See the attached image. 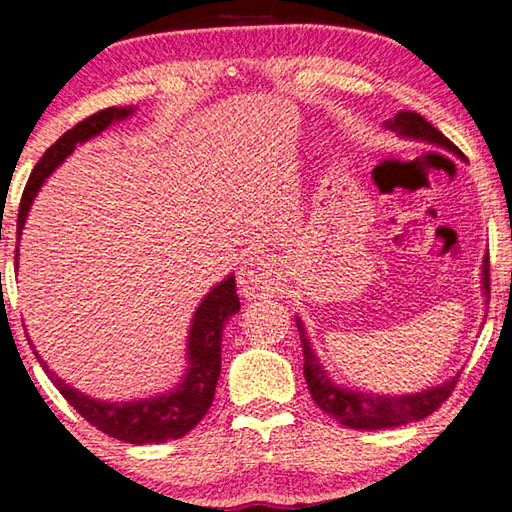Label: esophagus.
I'll return each mask as SVG.
<instances>
[{"label": "esophagus", "instance_id": "1", "mask_svg": "<svg viewBox=\"0 0 512 512\" xmlns=\"http://www.w3.org/2000/svg\"><path fill=\"white\" fill-rule=\"evenodd\" d=\"M237 284L244 298L268 296L277 289V265L268 254H251L244 258L240 272H237Z\"/></svg>", "mask_w": 512, "mask_h": 512}]
</instances>
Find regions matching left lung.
<instances>
[{
    "label": "left lung",
    "instance_id": "8db88e82",
    "mask_svg": "<svg viewBox=\"0 0 512 512\" xmlns=\"http://www.w3.org/2000/svg\"><path fill=\"white\" fill-rule=\"evenodd\" d=\"M389 130L405 139H419V142L436 144L440 149L452 151L454 156H461V151L447 139L443 132L426 121L424 116L415 114V111H398L391 121L384 123ZM482 293L485 300H489V254L482 261ZM296 326L300 331V342H303V356H305V382L307 389L326 415L338 419L340 424L349 426V429L361 431H375V429H396V426L419 422V419L429 417L436 412L447 398H450L452 389L457 387L459 373L445 380L443 384H436L431 389H422L417 394H373V391H359L349 389L345 384H338L328 375L324 363L319 361L317 352H314L310 340H307L305 326L300 317H296Z\"/></svg>",
    "mask_w": 512,
    "mask_h": 512
}]
</instances>
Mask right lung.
<instances>
[{"instance_id":"1","label":"right lung","mask_w":512,"mask_h":512,"mask_svg":"<svg viewBox=\"0 0 512 512\" xmlns=\"http://www.w3.org/2000/svg\"><path fill=\"white\" fill-rule=\"evenodd\" d=\"M137 107H109L97 111V114L83 118L76 123L72 130H67L51 149H48L30 174L27 181L23 200H20L18 209V240L23 235L27 212H30L34 198H37L39 188L44 181L51 177L55 167L65 160L69 153L76 149V144L88 142L109 128L111 123L125 121V118L135 114ZM16 265H18V249H16ZM240 312V298H237L235 289V275H228L223 282L214 286L212 291L202 298L198 310L193 314L191 331H188V345H186V373L181 377L177 387L165 391V394L139 398V401H97L81 394L79 389L69 387L65 380H60L46 361L41 359L37 349V356L41 366H44L46 375L58 387L62 396L67 398L69 405L79 412L83 419H88L95 429L107 433L111 438L123 440V443L132 445H158L167 443V440H177L193 431L202 417L207 415L209 405L214 401L216 382L221 375V335L226 321L233 314ZM32 345V340H30Z\"/></svg>"}]
</instances>
